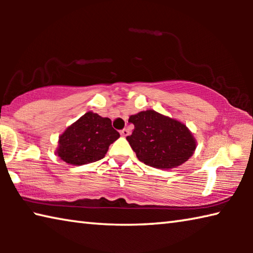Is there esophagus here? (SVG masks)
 I'll return each mask as SVG.
<instances>
[{
  "label": "esophagus",
  "mask_w": 253,
  "mask_h": 253,
  "mask_svg": "<svg viewBox=\"0 0 253 253\" xmlns=\"http://www.w3.org/2000/svg\"><path fill=\"white\" fill-rule=\"evenodd\" d=\"M121 135L123 136V137H126V136H128L129 135V131H128V129H123V130H121Z\"/></svg>",
  "instance_id": "1"
}]
</instances>
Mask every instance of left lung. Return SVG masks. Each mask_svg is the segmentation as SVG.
I'll use <instances>...</instances> for the list:
<instances>
[{
  "label": "left lung",
  "mask_w": 253,
  "mask_h": 253,
  "mask_svg": "<svg viewBox=\"0 0 253 253\" xmlns=\"http://www.w3.org/2000/svg\"><path fill=\"white\" fill-rule=\"evenodd\" d=\"M128 122L135 128L126 139L144 164L160 169H175L195 152V137L177 119L148 109L131 115Z\"/></svg>",
  "instance_id": "8db88e82"
}]
</instances>
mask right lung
<instances>
[{"instance_id": "add662e5", "label": "right lung", "mask_w": 253, "mask_h": 253, "mask_svg": "<svg viewBox=\"0 0 253 253\" xmlns=\"http://www.w3.org/2000/svg\"><path fill=\"white\" fill-rule=\"evenodd\" d=\"M118 138L109 118L88 111L59 136L55 155L74 166L89 164L104 158Z\"/></svg>"}]
</instances>
